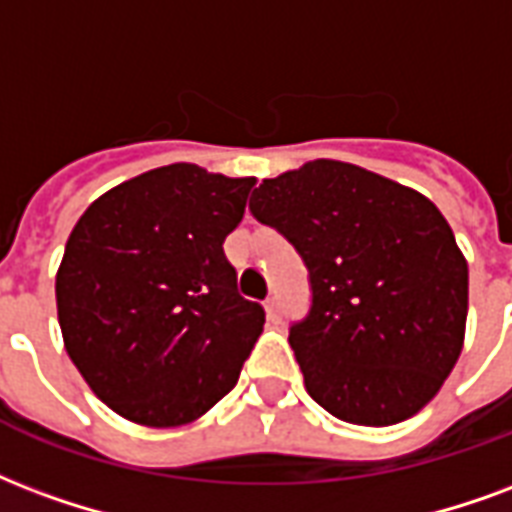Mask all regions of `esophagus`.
Wrapping results in <instances>:
<instances>
[{
	"label": "esophagus",
	"instance_id": "obj_1",
	"mask_svg": "<svg viewBox=\"0 0 512 512\" xmlns=\"http://www.w3.org/2000/svg\"><path fill=\"white\" fill-rule=\"evenodd\" d=\"M263 306H266L268 320H274V323H276V320H279V301H276L274 295H271V298H266V304H263Z\"/></svg>",
	"mask_w": 512,
	"mask_h": 512
}]
</instances>
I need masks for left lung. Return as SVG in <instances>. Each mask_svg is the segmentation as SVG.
Here are the masks:
<instances>
[{
    "label": "left lung",
    "instance_id": "1",
    "mask_svg": "<svg viewBox=\"0 0 512 512\" xmlns=\"http://www.w3.org/2000/svg\"><path fill=\"white\" fill-rule=\"evenodd\" d=\"M249 208L309 268L312 312L290 328L309 396L333 418L377 429L423 410L467 333V257L439 208L339 160L263 179Z\"/></svg>",
    "mask_w": 512,
    "mask_h": 512
}]
</instances>
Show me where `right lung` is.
Wrapping results in <instances>:
<instances>
[{"mask_svg":"<svg viewBox=\"0 0 512 512\" xmlns=\"http://www.w3.org/2000/svg\"><path fill=\"white\" fill-rule=\"evenodd\" d=\"M255 184L176 162L121 181L75 222L56 271L64 350L121 418L187 426L238 382L266 312L238 295L222 244Z\"/></svg>","mask_w":512,"mask_h":512,"instance_id":"1","label":"right lung"}]
</instances>
